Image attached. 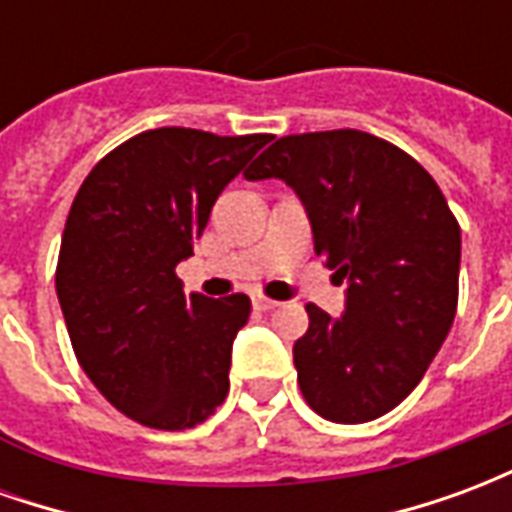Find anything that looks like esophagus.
<instances>
[{"label": "esophagus", "instance_id": "1", "mask_svg": "<svg viewBox=\"0 0 512 512\" xmlns=\"http://www.w3.org/2000/svg\"><path fill=\"white\" fill-rule=\"evenodd\" d=\"M252 304H255V310H260V312H268L277 307V301L266 299V296H255V299H252Z\"/></svg>", "mask_w": 512, "mask_h": 512}]
</instances>
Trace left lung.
I'll use <instances>...</instances> for the list:
<instances>
[{
    "label": "left lung",
    "instance_id": "8db88e82",
    "mask_svg": "<svg viewBox=\"0 0 512 512\" xmlns=\"http://www.w3.org/2000/svg\"><path fill=\"white\" fill-rule=\"evenodd\" d=\"M246 180L279 178L310 216L315 255L345 288L332 318L307 304L293 345L299 386L323 419L370 422L406 400L450 334L461 227L425 169L356 128L282 136Z\"/></svg>",
    "mask_w": 512,
    "mask_h": 512
}]
</instances>
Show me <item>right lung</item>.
Here are the masks:
<instances>
[{"label": "right lung", "instance_id": "1", "mask_svg": "<svg viewBox=\"0 0 512 512\" xmlns=\"http://www.w3.org/2000/svg\"><path fill=\"white\" fill-rule=\"evenodd\" d=\"M268 139L153 128L101 158L73 200L57 299L82 370L139 425L194 428L227 397L249 296H186L175 266Z\"/></svg>", "mask_w": 512, "mask_h": 512}]
</instances>
